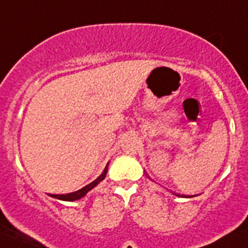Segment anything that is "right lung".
<instances>
[{"label": "right lung", "instance_id": "add662e5", "mask_svg": "<svg viewBox=\"0 0 248 248\" xmlns=\"http://www.w3.org/2000/svg\"><path fill=\"white\" fill-rule=\"evenodd\" d=\"M108 165H109V162H108L107 166H106V168L103 170V172L100 174V176H97V178L95 179L93 182H91V184H88L87 186L82 187L81 189L76 190V192H73V193H68V194H50V197L55 198V199L62 200V201H75V200L81 199V198H83L84 195L89 192V190L93 189L95 186H97V185H99L100 182H101L103 179L106 178V175H107V172H108Z\"/></svg>", "mask_w": 248, "mask_h": 248}]
</instances>
